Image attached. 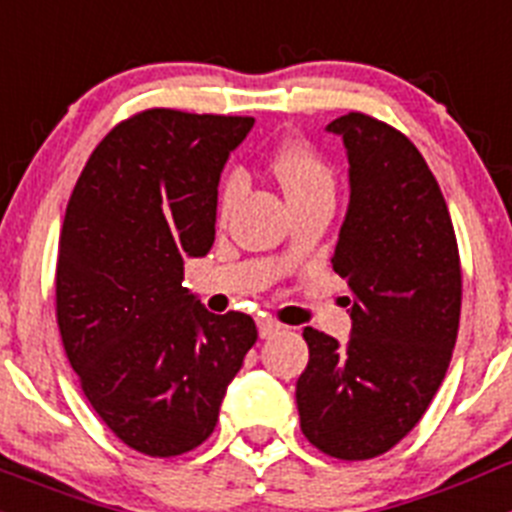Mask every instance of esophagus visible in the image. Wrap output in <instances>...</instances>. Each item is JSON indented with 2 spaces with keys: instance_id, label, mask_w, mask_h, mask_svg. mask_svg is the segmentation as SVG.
Listing matches in <instances>:
<instances>
[{
  "instance_id": "esophagus-1",
  "label": "esophagus",
  "mask_w": 512,
  "mask_h": 512,
  "mask_svg": "<svg viewBox=\"0 0 512 512\" xmlns=\"http://www.w3.org/2000/svg\"><path fill=\"white\" fill-rule=\"evenodd\" d=\"M279 330H282V325H279L277 320H271V318H261V320H259V336H261V338L277 336Z\"/></svg>"
}]
</instances>
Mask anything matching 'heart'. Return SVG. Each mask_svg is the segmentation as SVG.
<instances>
[{
    "label": "heart",
    "instance_id": "heart-1",
    "mask_svg": "<svg viewBox=\"0 0 512 512\" xmlns=\"http://www.w3.org/2000/svg\"><path fill=\"white\" fill-rule=\"evenodd\" d=\"M271 169L277 174L289 202H297L315 192H333V174H330L323 158L302 140H289V143L279 146V151L271 158ZM241 189L243 174L233 171V174L225 176L223 187H220V212L230 210Z\"/></svg>",
    "mask_w": 512,
    "mask_h": 512
}]
</instances>
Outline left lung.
<instances>
[{"instance_id": "obj_1", "label": "left lung", "mask_w": 512, "mask_h": 512, "mask_svg": "<svg viewBox=\"0 0 512 512\" xmlns=\"http://www.w3.org/2000/svg\"><path fill=\"white\" fill-rule=\"evenodd\" d=\"M348 158V210L333 269L351 338L305 328L300 428L323 454L374 459L413 431L441 387L459 333L461 266L449 207L425 158L361 112L328 125Z\"/></svg>"}]
</instances>
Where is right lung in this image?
<instances>
[{"mask_svg": "<svg viewBox=\"0 0 512 512\" xmlns=\"http://www.w3.org/2000/svg\"><path fill=\"white\" fill-rule=\"evenodd\" d=\"M253 117L146 110L104 135L63 217L56 318L81 390L130 449L179 456L215 431L256 343L243 312L215 315L184 261L215 243L217 184Z\"/></svg>", "mask_w": 512, "mask_h": 512, "instance_id": "right-lung-1", "label": "right lung"}]
</instances>
